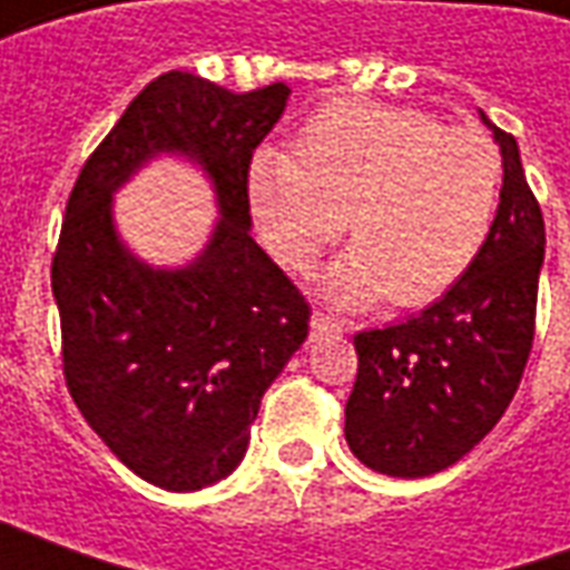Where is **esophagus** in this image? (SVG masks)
Instances as JSON below:
<instances>
[{"mask_svg": "<svg viewBox=\"0 0 570 570\" xmlns=\"http://www.w3.org/2000/svg\"><path fill=\"white\" fill-rule=\"evenodd\" d=\"M311 330H314V333H342V323L333 321L330 314L314 311V317H311Z\"/></svg>", "mask_w": 570, "mask_h": 570, "instance_id": "esophagus-1", "label": "esophagus"}]
</instances>
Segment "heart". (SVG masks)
<instances>
[{"label":"heart","instance_id":"obj_1","mask_svg":"<svg viewBox=\"0 0 570 570\" xmlns=\"http://www.w3.org/2000/svg\"><path fill=\"white\" fill-rule=\"evenodd\" d=\"M244 191L265 249L296 274L314 268L347 216L354 247L317 286L330 305L360 311L391 296L400 308H421L445 296L485 247L501 158L479 130L338 100L298 128L286 158L259 151Z\"/></svg>","mask_w":570,"mask_h":570}]
</instances>
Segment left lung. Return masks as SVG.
Wrapping results in <instances>:
<instances>
[{"instance_id": "8db88e82", "label": "left lung", "mask_w": 570, "mask_h": 570, "mask_svg": "<svg viewBox=\"0 0 570 570\" xmlns=\"http://www.w3.org/2000/svg\"><path fill=\"white\" fill-rule=\"evenodd\" d=\"M482 125L501 149V204L473 268L419 317L354 335L357 382L345 440L384 476H433L461 461L510 406L534 342L543 216L519 146Z\"/></svg>"}]
</instances>
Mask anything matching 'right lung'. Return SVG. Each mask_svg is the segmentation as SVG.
I'll list each match as a JSON object with an SVG mask.
<instances>
[{
	"label": "right lung",
	"instance_id": "1",
	"mask_svg": "<svg viewBox=\"0 0 570 570\" xmlns=\"http://www.w3.org/2000/svg\"><path fill=\"white\" fill-rule=\"evenodd\" d=\"M286 100L284 81L232 94L164 72L94 149L67 200L51 265L67 387L118 461L158 489L228 476L262 394L308 338V302L249 235L244 191L253 149ZM161 154L199 167L220 216L176 269L140 261L111 210L115 191Z\"/></svg>",
	"mask_w": 570,
	"mask_h": 570
}]
</instances>
